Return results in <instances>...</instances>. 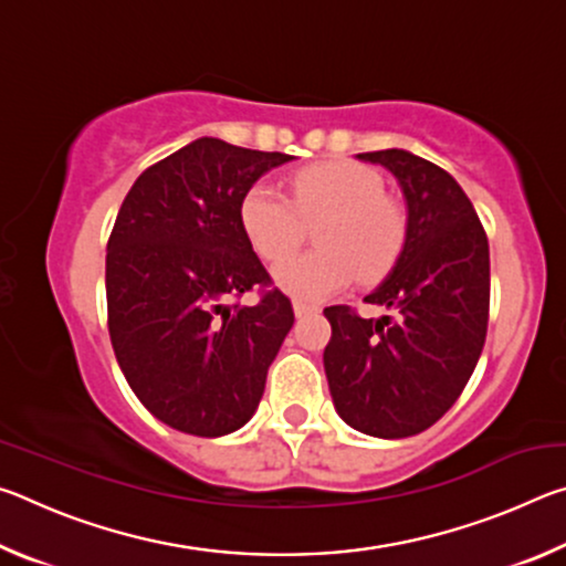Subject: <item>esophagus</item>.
Masks as SVG:
<instances>
[{
  "instance_id": "esophagus-1",
  "label": "esophagus",
  "mask_w": 566,
  "mask_h": 566,
  "mask_svg": "<svg viewBox=\"0 0 566 566\" xmlns=\"http://www.w3.org/2000/svg\"><path fill=\"white\" fill-rule=\"evenodd\" d=\"M292 310H294V317H304V314H310L314 306H310V304H304V302H300V300H294L292 302Z\"/></svg>"
}]
</instances>
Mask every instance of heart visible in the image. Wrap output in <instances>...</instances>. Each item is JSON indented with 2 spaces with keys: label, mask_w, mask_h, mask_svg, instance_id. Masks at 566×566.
<instances>
[{
  "label": "heart",
  "mask_w": 566,
  "mask_h": 566,
  "mask_svg": "<svg viewBox=\"0 0 566 566\" xmlns=\"http://www.w3.org/2000/svg\"><path fill=\"white\" fill-rule=\"evenodd\" d=\"M286 197L272 181H254L239 205L249 244L266 262H280L317 224V252L292 256L274 270L280 290L319 302L347 286L354 274H385L405 239V217L385 197V179L357 161H319L296 171Z\"/></svg>",
  "instance_id": "obj_1"
}]
</instances>
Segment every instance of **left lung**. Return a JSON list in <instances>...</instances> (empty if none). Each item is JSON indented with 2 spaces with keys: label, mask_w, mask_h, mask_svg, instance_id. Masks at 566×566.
<instances>
[{
  "label": "left lung",
  "mask_w": 566,
  "mask_h": 566,
  "mask_svg": "<svg viewBox=\"0 0 566 566\" xmlns=\"http://www.w3.org/2000/svg\"><path fill=\"white\" fill-rule=\"evenodd\" d=\"M397 177L407 202L405 247L364 302L395 317L361 319L327 306L324 371L337 415L369 437L424 432L454 405L484 347L490 244L457 179L405 149L357 155Z\"/></svg>",
  "instance_id": "8db88e82"
}]
</instances>
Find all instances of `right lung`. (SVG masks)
<instances>
[{"mask_svg":"<svg viewBox=\"0 0 566 566\" xmlns=\"http://www.w3.org/2000/svg\"><path fill=\"white\" fill-rule=\"evenodd\" d=\"M290 159L202 137L142 171L119 207L107 244L109 339L134 395L179 432L244 427L292 329V302L239 222L244 191ZM249 289L261 300L239 305Z\"/></svg>","mask_w":566,"mask_h":566,"instance_id":"add662e5","label":"right lung"}]
</instances>
